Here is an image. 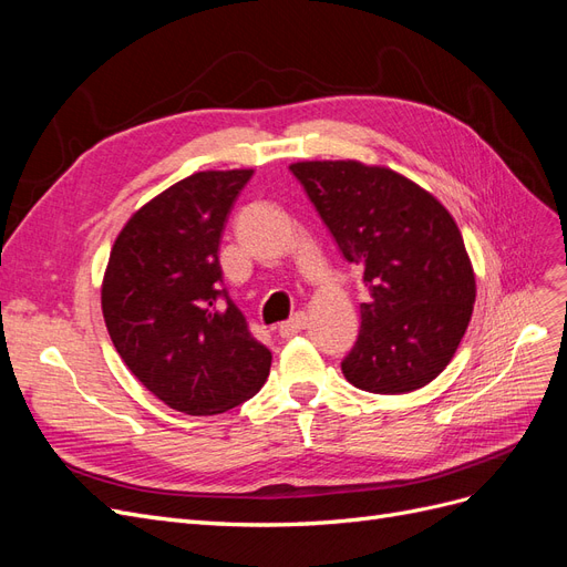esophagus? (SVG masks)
I'll return each instance as SVG.
<instances>
[{"label":"esophagus","instance_id":"esophagus-1","mask_svg":"<svg viewBox=\"0 0 567 567\" xmlns=\"http://www.w3.org/2000/svg\"><path fill=\"white\" fill-rule=\"evenodd\" d=\"M306 324H308V316H306V313H297L295 318H289V320L280 322V324H278V332H280V337H291V334L303 332Z\"/></svg>","mask_w":567,"mask_h":567}]
</instances>
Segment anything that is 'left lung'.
Masks as SVG:
<instances>
[{
    "label": "left lung",
    "mask_w": 567,
    "mask_h": 567,
    "mask_svg": "<svg viewBox=\"0 0 567 567\" xmlns=\"http://www.w3.org/2000/svg\"><path fill=\"white\" fill-rule=\"evenodd\" d=\"M289 169L370 291L343 377L381 395L426 386L447 368L476 301V276L454 218L389 167L313 159Z\"/></svg>",
    "instance_id": "1"
}]
</instances>
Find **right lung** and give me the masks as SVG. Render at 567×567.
Here are the masks:
<instances>
[{
	"label": "right lung",
	"mask_w": 567,
	"mask_h": 567,
	"mask_svg": "<svg viewBox=\"0 0 567 567\" xmlns=\"http://www.w3.org/2000/svg\"><path fill=\"white\" fill-rule=\"evenodd\" d=\"M254 169L197 172L120 230L103 276L107 334L132 374L184 414H221L259 393L270 351L228 291L218 245Z\"/></svg>",
	"instance_id": "1"
}]
</instances>
